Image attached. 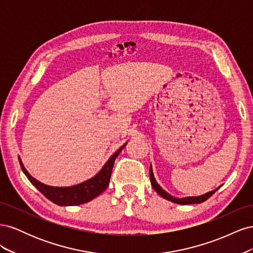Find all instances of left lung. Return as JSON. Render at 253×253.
I'll return each instance as SVG.
<instances>
[{
	"label": "left lung",
	"instance_id": "8db88e82",
	"mask_svg": "<svg viewBox=\"0 0 253 253\" xmlns=\"http://www.w3.org/2000/svg\"><path fill=\"white\" fill-rule=\"evenodd\" d=\"M150 179H151V185L153 187V189H154L156 192L160 195L163 196L164 198H166V200L170 201V202H173L175 204H179V205H191V204H201V203H204L205 201L208 200L209 197H211V195H213V193L216 192V190H213V191H210V192L206 193L204 195H201V196H195V197H183V198H176V197H173L172 195H170L169 193H167L165 190L162 189V187H160L158 183L156 182L155 178H154V175H153V171H152V166L150 167Z\"/></svg>",
	"mask_w": 253,
	"mask_h": 253
}]
</instances>
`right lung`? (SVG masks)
<instances>
[{"label":"right lung","mask_w":253,"mask_h":253,"mask_svg":"<svg viewBox=\"0 0 253 253\" xmlns=\"http://www.w3.org/2000/svg\"><path fill=\"white\" fill-rule=\"evenodd\" d=\"M126 142L122 145L119 150L115 152V154H113L108 162H106L100 172L96 174L93 178L73 187L58 188L44 185V183H41L40 181L36 180L34 177L30 176L24 166H23L20 158L19 162L22 171L24 172L29 181L32 182L45 197L48 198L50 202L55 203L56 205L59 206H76L91 201L93 198L100 195L103 191L108 188L115 160H116L121 150L126 147Z\"/></svg>","instance_id":"obj_1"}]
</instances>
